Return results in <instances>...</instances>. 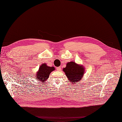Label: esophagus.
<instances>
[{
  "label": "esophagus",
  "instance_id": "1",
  "mask_svg": "<svg viewBox=\"0 0 122 122\" xmlns=\"http://www.w3.org/2000/svg\"><path fill=\"white\" fill-rule=\"evenodd\" d=\"M56 69H57V71H60V70H61V67H57Z\"/></svg>",
  "mask_w": 122,
  "mask_h": 122
}]
</instances>
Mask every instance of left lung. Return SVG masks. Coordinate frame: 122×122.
Returning <instances> with one entry per match:
<instances>
[{
  "mask_svg": "<svg viewBox=\"0 0 122 122\" xmlns=\"http://www.w3.org/2000/svg\"><path fill=\"white\" fill-rule=\"evenodd\" d=\"M63 71L65 73L69 81L75 84L82 79L85 73V68L82 65L71 61L67 63L66 67L63 69Z\"/></svg>",
  "mask_w": 122,
  "mask_h": 122,
  "instance_id": "left-lung-1",
  "label": "left lung"
}]
</instances>
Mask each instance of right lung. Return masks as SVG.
<instances>
[{
	"label": "right lung",
	"mask_w": 122,
	"mask_h": 122,
	"mask_svg": "<svg viewBox=\"0 0 122 122\" xmlns=\"http://www.w3.org/2000/svg\"><path fill=\"white\" fill-rule=\"evenodd\" d=\"M54 70L55 68L54 67L48 66L46 64L43 63L40 66L38 71L36 72L35 78L43 84L49 78L51 72Z\"/></svg>",
	"instance_id": "right-lung-1"
}]
</instances>
